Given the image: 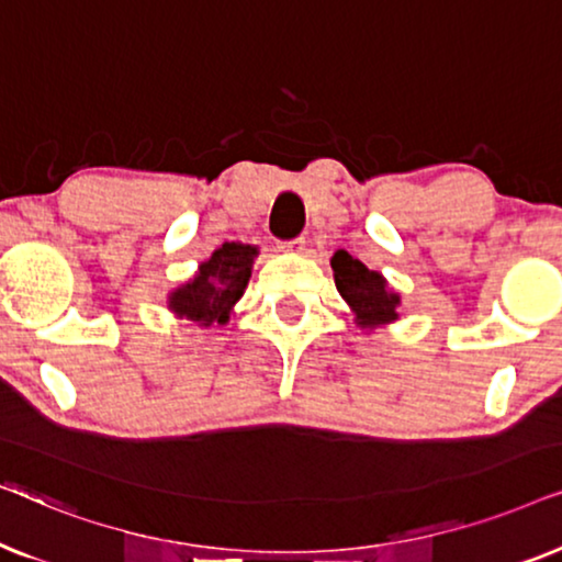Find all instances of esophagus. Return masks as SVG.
<instances>
[{
  "label": "esophagus",
  "instance_id": "obj_1",
  "mask_svg": "<svg viewBox=\"0 0 562 562\" xmlns=\"http://www.w3.org/2000/svg\"><path fill=\"white\" fill-rule=\"evenodd\" d=\"M279 250L291 252V256H299V252H304V237H294V240L279 243Z\"/></svg>",
  "mask_w": 562,
  "mask_h": 562
}]
</instances>
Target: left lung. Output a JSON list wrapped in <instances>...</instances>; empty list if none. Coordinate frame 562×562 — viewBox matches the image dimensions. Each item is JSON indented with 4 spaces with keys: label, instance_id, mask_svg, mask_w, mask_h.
<instances>
[{
    "label": "left lung",
    "instance_id": "left-lung-1",
    "mask_svg": "<svg viewBox=\"0 0 562 562\" xmlns=\"http://www.w3.org/2000/svg\"><path fill=\"white\" fill-rule=\"evenodd\" d=\"M329 263H333L335 286L348 302L352 314H356L360 327L373 329L398 319L402 296L389 289L386 279L379 271L366 268L358 258H352L345 250H337Z\"/></svg>",
    "mask_w": 562,
    "mask_h": 562
}]
</instances>
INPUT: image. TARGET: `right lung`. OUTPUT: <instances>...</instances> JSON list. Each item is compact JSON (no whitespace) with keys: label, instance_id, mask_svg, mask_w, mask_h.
Here are the masks:
<instances>
[{"label":"right lung","instance_id":"1","mask_svg":"<svg viewBox=\"0 0 562 562\" xmlns=\"http://www.w3.org/2000/svg\"><path fill=\"white\" fill-rule=\"evenodd\" d=\"M256 245L225 243L199 266L196 276L168 296V310L176 317L191 319L202 327L225 325L229 312L250 281Z\"/></svg>","mask_w":562,"mask_h":562}]
</instances>
